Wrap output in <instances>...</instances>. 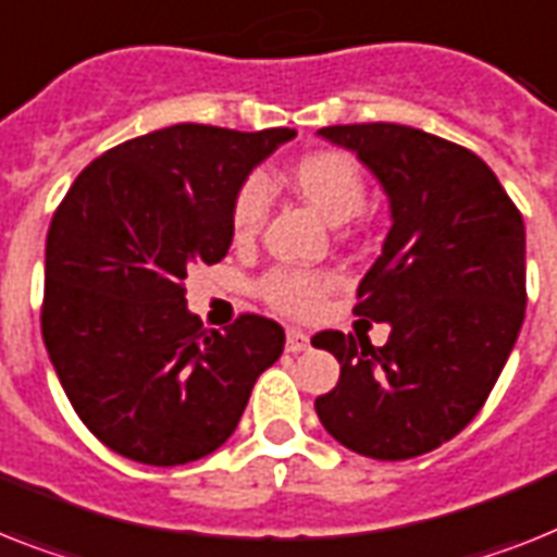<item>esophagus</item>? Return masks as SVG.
Listing matches in <instances>:
<instances>
[{
	"instance_id": "34e87169",
	"label": "esophagus",
	"mask_w": 557,
	"mask_h": 557,
	"mask_svg": "<svg viewBox=\"0 0 557 557\" xmlns=\"http://www.w3.org/2000/svg\"><path fill=\"white\" fill-rule=\"evenodd\" d=\"M286 349L292 351V355H297V351H302V349H309V334L300 332V329H288Z\"/></svg>"
}]
</instances>
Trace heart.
Returning a JSON list of instances; mask_svg holds the SVG:
<instances>
[{"instance_id": "b5f03b06", "label": "heart", "mask_w": 557, "mask_h": 557, "mask_svg": "<svg viewBox=\"0 0 557 557\" xmlns=\"http://www.w3.org/2000/svg\"><path fill=\"white\" fill-rule=\"evenodd\" d=\"M288 180H292L294 191L329 223H346L366 202L363 171L349 153L343 151L306 153L300 162H294ZM265 202H269V191L260 176H251L239 185L232 208V228L239 239L251 237L260 228ZM329 286H332V280L325 274L280 269L271 271L263 280L260 292L277 311L306 318L320 309Z\"/></svg>"}]
</instances>
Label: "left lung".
I'll return each instance as SVG.
<instances>
[{
    "mask_svg": "<svg viewBox=\"0 0 557 557\" xmlns=\"http://www.w3.org/2000/svg\"><path fill=\"white\" fill-rule=\"evenodd\" d=\"M377 176L392 228L357 286V318L386 346L320 332L341 381L314 400L325 432L374 460L451 441L486 404L527 311L523 216L486 162L426 131L366 122L318 131Z\"/></svg>",
    "mask_w": 557,
    "mask_h": 557,
    "instance_id": "8db88e82",
    "label": "left lung"
}]
</instances>
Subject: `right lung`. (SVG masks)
<instances>
[{"label":"right lung","mask_w":557,"mask_h":557,"mask_svg":"<svg viewBox=\"0 0 557 557\" xmlns=\"http://www.w3.org/2000/svg\"><path fill=\"white\" fill-rule=\"evenodd\" d=\"M297 131L171 125L90 162L45 243L42 337L85 426L116 455L180 467L220 449L286 334L188 311L185 277L228 255L246 176Z\"/></svg>","instance_id":"add662e5"}]
</instances>
